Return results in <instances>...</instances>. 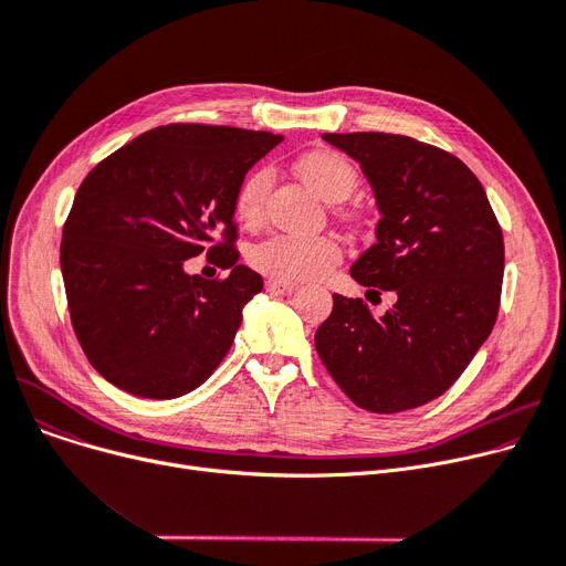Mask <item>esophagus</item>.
I'll return each instance as SVG.
<instances>
[{"label":"esophagus","instance_id":"34e87169","mask_svg":"<svg viewBox=\"0 0 566 566\" xmlns=\"http://www.w3.org/2000/svg\"><path fill=\"white\" fill-rule=\"evenodd\" d=\"M265 291L271 295H291L295 291V286L280 282V280H265Z\"/></svg>","mask_w":566,"mask_h":566}]
</instances>
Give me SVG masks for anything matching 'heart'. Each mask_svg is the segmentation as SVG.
I'll list each match as a JSON object with an SVG mask.
<instances>
[{
  "label": "heart",
  "mask_w": 566,
  "mask_h": 566,
  "mask_svg": "<svg viewBox=\"0 0 566 566\" xmlns=\"http://www.w3.org/2000/svg\"><path fill=\"white\" fill-rule=\"evenodd\" d=\"M295 169L305 181L328 201H344L358 188L360 174L344 154L331 148H316L298 158ZM275 186L273 167H256L241 181L233 197L235 213L248 227L261 224L268 199ZM342 261V248L331 235L273 233L254 245L250 263L259 273L286 284L314 282L328 275Z\"/></svg>",
  "instance_id": "heart-1"
}]
</instances>
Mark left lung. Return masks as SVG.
<instances>
[{"label": "left lung", "instance_id": "left-lung-1", "mask_svg": "<svg viewBox=\"0 0 566 566\" xmlns=\"http://www.w3.org/2000/svg\"><path fill=\"white\" fill-rule=\"evenodd\" d=\"M360 163L376 195V243L350 277L395 291L380 318L363 298L333 295L314 337L342 392L392 415L448 392L491 335L502 293L504 241L486 192L457 156L406 135L325 133Z\"/></svg>", "mask_w": 566, "mask_h": 566}]
</instances>
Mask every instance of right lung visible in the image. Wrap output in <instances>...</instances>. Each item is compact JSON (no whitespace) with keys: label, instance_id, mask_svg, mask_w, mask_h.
<instances>
[{"label":"right lung","instance_id":"add662e5","mask_svg":"<svg viewBox=\"0 0 566 566\" xmlns=\"http://www.w3.org/2000/svg\"><path fill=\"white\" fill-rule=\"evenodd\" d=\"M284 137L167 124L101 160L82 181L62 235L75 337L118 390L174 399L211 376L263 289L238 265L233 197L248 169ZM207 252L231 266L203 281L182 271Z\"/></svg>","mask_w":566,"mask_h":566}]
</instances>
